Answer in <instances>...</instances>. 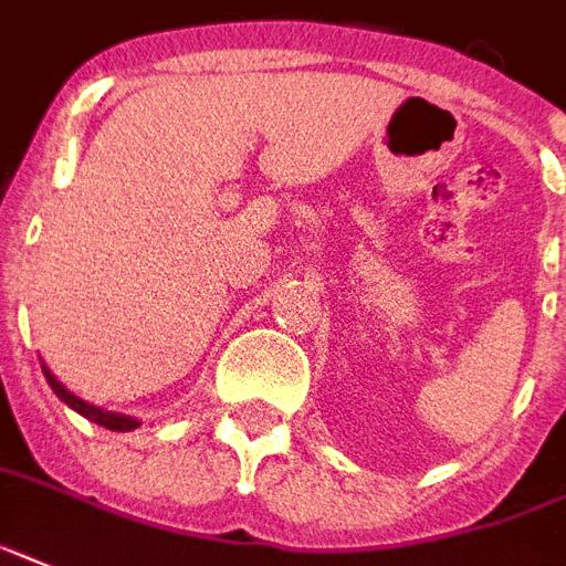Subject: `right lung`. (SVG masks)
<instances>
[{"label":"right lung","instance_id":"add662e5","mask_svg":"<svg viewBox=\"0 0 566 566\" xmlns=\"http://www.w3.org/2000/svg\"><path fill=\"white\" fill-rule=\"evenodd\" d=\"M42 373H45V378H49L51 390H54V394H57L60 399H63L65 405H69V408L77 410L81 417L92 419V422H95V424H104V428H109V431H133V428H138V422H135V419L120 417V413H109V410H101V408H95V405H86V401L77 399V396H74V394H69V390H65V387L60 385L57 378L51 376L49 367H42Z\"/></svg>","mask_w":566,"mask_h":566}]
</instances>
